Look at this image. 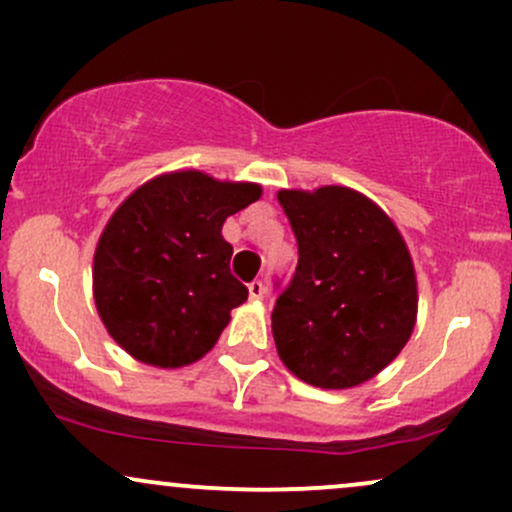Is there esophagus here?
Segmentation results:
<instances>
[{"label": "esophagus", "mask_w": 512, "mask_h": 512, "mask_svg": "<svg viewBox=\"0 0 512 512\" xmlns=\"http://www.w3.org/2000/svg\"><path fill=\"white\" fill-rule=\"evenodd\" d=\"M264 291H267V289H264L262 281H252V284L248 286V293H250L252 301H262V298H264Z\"/></svg>", "instance_id": "esophagus-1"}]
</instances>
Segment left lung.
Returning <instances> with one entry per match:
<instances>
[{
	"instance_id": "obj_1",
	"label": "left lung",
	"mask_w": 512,
	"mask_h": 512,
	"mask_svg": "<svg viewBox=\"0 0 512 512\" xmlns=\"http://www.w3.org/2000/svg\"><path fill=\"white\" fill-rule=\"evenodd\" d=\"M298 240V267L276 298L272 334L303 383L349 390L375 378L409 342L416 272L395 221L342 185L279 190Z\"/></svg>"
}]
</instances>
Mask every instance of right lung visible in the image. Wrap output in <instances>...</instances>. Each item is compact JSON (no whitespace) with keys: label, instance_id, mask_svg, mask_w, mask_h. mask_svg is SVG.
I'll return each mask as SVG.
<instances>
[{"label":"right lung","instance_id":"add662e5","mask_svg":"<svg viewBox=\"0 0 512 512\" xmlns=\"http://www.w3.org/2000/svg\"><path fill=\"white\" fill-rule=\"evenodd\" d=\"M262 197L257 182L175 170L144 182L105 223L93 301L105 330L146 366L182 368L209 354L248 289L231 274L223 221Z\"/></svg>","mask_w":512,"mask_h":512}]
</instances>
